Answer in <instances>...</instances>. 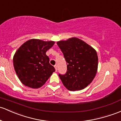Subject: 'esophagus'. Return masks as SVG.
I'll use <instances>...</instances> for the list:
<instances>
[{
  "label": "esophagus",
  "mask_w": 121,
  "mask_h": 121,
  "mask_svg": "<svg viewBox=\"0 0 121 121\" xmlns=\"http://www.w3.org/2000/svg\"><path fill=\"white\" fill-rule=\"evenodd\" d=\"M54 67H55V70H56V71H57V70H58V66H57L56 65L54 66Z\"/></svg>",
  "instance_id": "esophagus-1"
}]
</instances>
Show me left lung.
Listing matches in <instances>:
<instances>
[{"instance_id": "obj_1", "label": "left lung", "mask_w": 121, "mask_h": 121, "mask_svg": "<svg viewBox=\"0 0 121 121\" xmlns=\"http://www.w3.org/2000/svg\"><path fill=\"white\" fill-rule=\"evenodd\" d=\"M67 65V72L59 74L63 85L71 91L81 90L89 85L98 68V56L92 47L77 37L57 42Z\"/></svg>"}]
</instances>
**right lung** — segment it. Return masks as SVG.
<instances>
[{"instance_id": "obj_1", "label": "right lung", "mask_w": 121, "mask_h": 121, "mask_svg": "<svg viewBox=\"0 0 121 121\" xmlns=\"http://www.w3.org/2000/svg\"><path fill=\"white\" fill-rule=\"evenodd\" d=\"M54 44L53 41L32 39L17 50L13 56L14 67L24 85L33 89L39 88L55 71L46 55V52Z\"/></svg>"}]
</instances>
